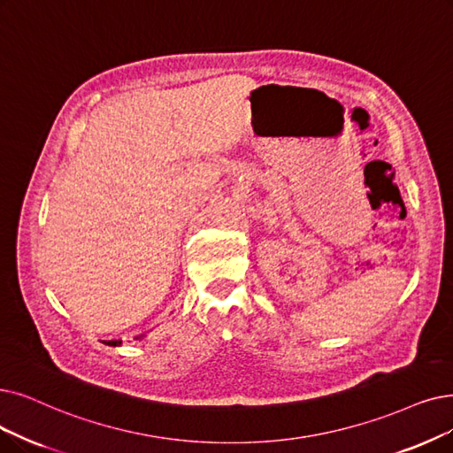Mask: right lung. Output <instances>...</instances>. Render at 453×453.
<instances>
[{
  "mask_svg": "<svg viewBox=\"0 0 453 453\" xmlns=\"http://www.w3.org/2000/svg\"><path fill=\"white\" fill-rule=\"evenodd\" d=\"M144 336H147V334H139V336H135L134 340H141V338H144ZM104 343H105V346H113V348H117V346H120V343H122V340L119 338H111V340H102Z\"/></svg>",
  "mask_w": 453,
  "mask_h": 453,
  "instance_id": "right-lung-1",
  "label": "right lung"
}]
</instances>
